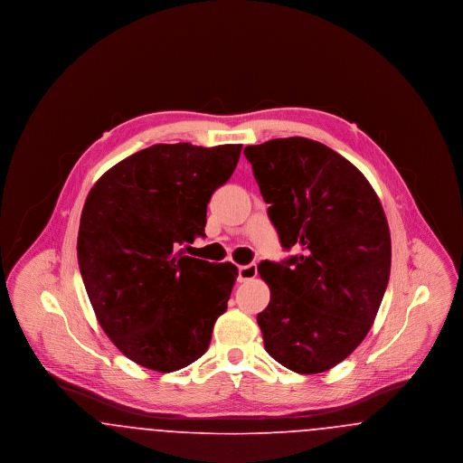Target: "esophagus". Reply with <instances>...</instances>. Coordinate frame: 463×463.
<instances>
[{
    "label": "esophagus",
    "mask_w": 463,
    "mask_h": 463,
    "mask_svg": "<svg viewBox=\"0 0 463 463\" xmlns=\"http://www.w3.org/2000/svg\"><path fill=\"white\" fill-rule=\"evenodd\" d=\"M253 278H257V264L241 265L238 270V281L246 283L251 281Z\"/></svg>",
    "instance_id": "34e87169"
}]
</instances>
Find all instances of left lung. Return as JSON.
<instances>
[{
	"instance_id": "1",
	"label": "left lung",
	"mask_w": 463,
	"mask_h": 463,
	"mask_svg": "<svg viewBox=\"0 0 463 463\" xmlns=\"http://www.w3.org/2000/svg\"><path fill=\"white\" fill-rule=\"evenodd\" d=\"M285 250L259 265L270 302L257 316L265 351L295 373L328 372L364 340L391 274V232L373 187L321 142L289 137L244 147Z\"/></svg>"
}]
</instances>
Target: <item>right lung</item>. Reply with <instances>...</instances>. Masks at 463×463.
Returning a JSON list of instances; mask_svg holds the SVG:
<instances>
[{
    "label": "right lung",
    "mask_w": 463,
    "mask_h": 463,
    "mask_svg": "<svg viewBox=\"0 0 463 463\" xmlns=\"http://www.w3.org/2000/svg\"><path fill=\"white\" fill-rule=\"evenodd\" d=\"M241 144H156L119 161L85 201L78 262L99 325L133 363L170 373L206 353L238 267L175 253L204 236L206 206Z\"/></svg>",
    "instance_id": "1"
}]
</instances>
